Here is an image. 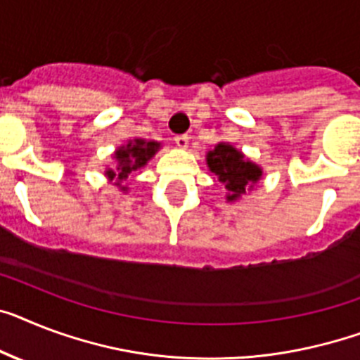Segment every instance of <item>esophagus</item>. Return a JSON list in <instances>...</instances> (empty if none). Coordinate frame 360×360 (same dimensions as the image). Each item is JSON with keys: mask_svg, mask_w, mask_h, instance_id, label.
<instances>
[{"mask_svg": "<svg viewBox=\"0 0 360 360\" xmlns=\"http://www.w3.org/2000/svg\"><path fill=\"white\" fill-rule=\"evenodd\" d=\"M174 143L180 148H187V145H189V136H187V134H180V136L174 138Z\"/></svg>", "mask_w": 360, "mask_h": 360, "instance_id": "1", "label": "esophagus"}]
</instances>
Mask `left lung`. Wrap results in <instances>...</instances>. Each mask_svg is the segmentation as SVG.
<instances>
[{
    "mask_svg": "<svg viewBox=\"0 0 360 360\" xmlns=\"http://www.w3.org/2000/svg\"><path fill=\"white\" fill-rule=\"evenodd\" d=\"M207 167L226 187V200L236 202L246 195L248 187H254L263 176V169L257 163L245 158V154L230 143H217L206 154Z\"/></svg>",
    "mask_w": 360,
    "mask_h": 360,
    "instance_id": "obj_1",
    "label": "left lung"
}]
</instances>
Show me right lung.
I'll return each mask as SVG.
<instances>
[{
  "label": "right lung",
  "mask_w": 360,
  "mask_h": 360,
  "mask_svg": "<svg viewBox=\"0 0 360 360\" xmlns=\"http://www.w3.org/2000/svg\"><path fill=\"white\" fill-rule=\"evenodd\" d=\"M158 141H147V139H130L129 143L120 147L114 153V158L117 162L115 169H106L105 174L108 176L110 182H115L121 191H127V187L121 186L123 180L129 178L130 173L145 167L147 162L158 153Z\"/></svg>",
  "instance_id": "add662e5"
}]
</instances>
